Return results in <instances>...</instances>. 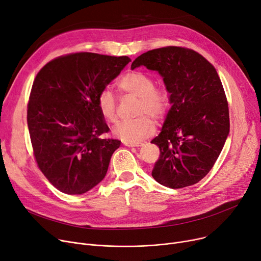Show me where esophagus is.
Returning <instances> with one entry per match:
<instances>
[{
	"mask_svg": "<svg viewBox=\"0 0 261 261\" xmlns=\"http://www.w3.org/2000/svg\"><path fill=\"white\" fill-rule=\"evenodd\" d=\"M123 144L130 147H139L142 145L141 142H132V141H123Z\"/></svg>",
	"mask_w": 261,
	"mask_h": 261,
	"instance_id": "1",
	"label": "esophagus"
}]
</instances>
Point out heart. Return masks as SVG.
Returning a JSON list of instances; mask_svg holds the SVG:
<instances>
[{
  "mask_svg": "<svg viewBox=\"0 0 261 261\" xmlns=\"http://www.w3.org/2000/svg\"><path fill=\"white\" fill-rule=\"evenodd\" d=\"M118 89L123 94L139 98L138 114L141 115L134 120H125L117 123L113 133L123 141L136 142L144 139L155 130V122L146 113L155 119H161L170 105L167 90L155 86L152 76L141 70H132L124 73L117 82ZM97 107L107 122L117 120V102L110 89H104L98 96Z\"/></svg>",
  "mask_w": 261,
  "mask_h": 261,
  "instance_id": "1",
  "label": "heart"
}]
</instances>
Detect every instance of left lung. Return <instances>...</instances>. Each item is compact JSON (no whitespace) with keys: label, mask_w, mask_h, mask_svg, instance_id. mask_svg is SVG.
I'll return each instance as SVG.
<instances>
[{"label":"left lung","mask_w":261,"mask_h":261,"mask_svg":"<svg viewBox=\"0 0 261 261\" xmlns=\"http://www.w3.org/2000/svg\"><path fill=\"white\" fill-rule=\"evenodd\" d=\"M139 66L160 73L172 104L160 134L151 140L160 149L151 176L166 188L193 186L211 171L229 133L219 75L200 54L178 46L142 54L132 69Z\"/></svg>","instance_id":"left-lung-1"}]
</instances>
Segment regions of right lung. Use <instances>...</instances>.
Returning <instances> with one entry per match:
<instances>
[{
  "label": "right lung",
  "instance_id": "1",
  "mask_svg": "<svg viewBox=\"0 0 261 261\" xmlns=\"http://www.w3.org/2000/svg\"><path fill=\"white\" fill-rule=\"evenodd\" d=\"M130 59L75 53L51 60L37 74L27 105L34 156L60 192L81 195L100 183L121 141L109 133L99 94Z\"/></svg>",
  "mask_w": 261,
  "mask_h": 261
}]
</instances>
